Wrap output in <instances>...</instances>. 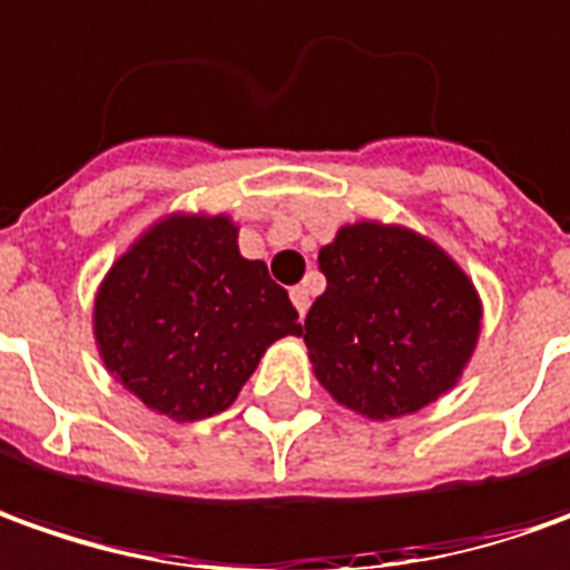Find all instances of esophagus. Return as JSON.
I'll list each match as a JSON object with an SVG mask.
<instances>
[{"mask_svg":"<svg viewBox=\"0 0 570 570\" xmlns=\"http://www.w3.org/2000/svg\"><path fill=\"white\" fill-rule=\"evenodd\" d=\"M292 304L297 307V313L304 316L309 309V288L307 285H297V288H292Z\"/></svg>","mask_w":570,"mask_h":570,"instance_id":"esophagus-1","label":"esophagus"}]
</instances>
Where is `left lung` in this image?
Returning a JSON list of instances; mask_svg holds the SVG:
<instances>
[{"instance_id":"8db88e82","label":"left lung","mask_w":570,"mask_h":570,"mask_svg":"<svg viewBox=\"0 0 570 570\" xmlns=\"http://www.w3.org/2000/svg\"><path fill=\"white\" fill-rule=\"evenodd\" d=\"M325 292L301 335L313 375L344 406L387 422L453 391L481 337L484 304L438 242L356 219L320 250Z\"/></svg>"}]
</instances>
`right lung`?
I'll return each instance as SVG.
<instances>
[{"label":"right lung","instance_id":"add662e5","mask_svg":"<svg viewBox=\"0 0 570 570\" xmlns=\"http://www.w3.org/2000/svg\"><path fill=\"white\" fill-rule=\"evenodd\" d=\"M98 356L145 410L198 422L229 410L297 309L229 214L173 210L132 238L92 301Z\"/></svg>","mask_w":570,"mask_h":570}]
</instances>
